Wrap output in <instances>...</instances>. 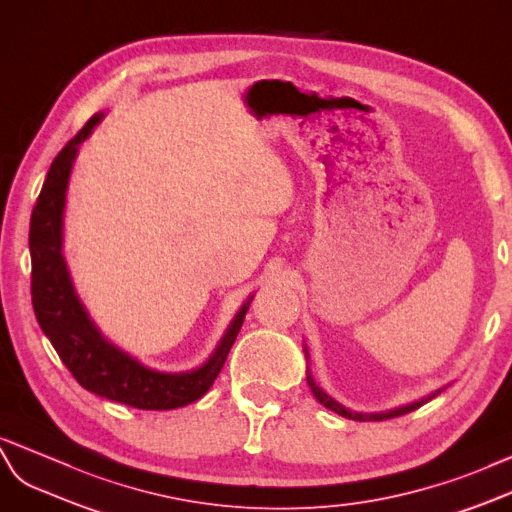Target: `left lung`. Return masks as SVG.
Returning <instances> with one entry per match:
<instances>
[{"label": "left lung", "instance_id": "8db88e82", "mask_svg": "<svg viewBox=\"0 0 512 512\" xmlns=\"http://www.w3.org/2000/svg\"><path fill=\"white\" fill-rule=\"evenodd\" d=\"M307 383H309V387H311V391H313V396H316V400H318L320 404H324L326 409H331L333 413L342 415V417L355 419V422H383V419L400 417V415H406V413H411V411L419 409V406L426 404L430 398H435V396H437V393H432V396H428V398H424V400L413 402V404H409V406H402V409L389 411V413H372V415H365V413H352V411H348V409H346V406H342L339 402H335L331 396H326V393L316 385V381H313V376H311V374H307Z\"/></svg>", "mask_w": 512, "mask_h": 512}]
</instances>
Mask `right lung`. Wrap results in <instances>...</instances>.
Wrapping results in <instances>:
<instances>
[{"label":"right lung","instance_id":"obj_1","mask_svg":"<svg viewBox=\"0 0 512 512\" xmlns=\"http://www.w3.org/2000/svg\"><path fill=\"white\" fill-rule=\"evenodd\" d=\"M99 121V114L88 119V123L54 157L43 190L32 209L30 253L34 313L58 357L84 389L142 411L179 409V406L205 396L207 389L214 385L235 337L242 329L253 298L235 316L216 355L194 372L164 374L149 370L101 337L77 300L62 259V212L71 164L75 160L77 144L88 138L90 129Z\"/></svg>","mask_w":512,"mask_h":512}]
</instances>
